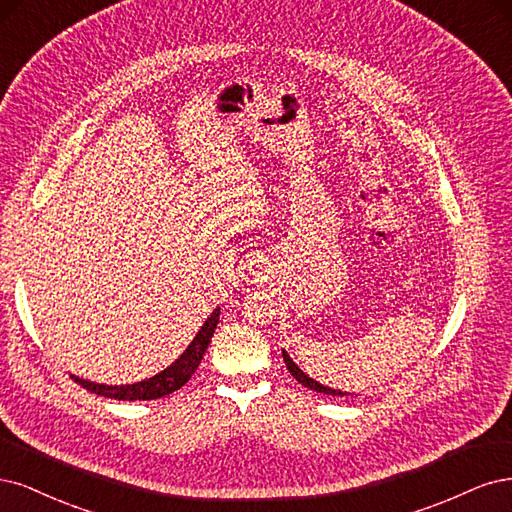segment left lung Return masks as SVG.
<instances>
[{
    "label": "left lung",
    "instance_id": "1",
    "mask_svg": "<svg viewBox=\"0 0 512 512\" xmlns=\"http://www.w3.org/2000/svg\"><path fill=\"white\" fill-rule=\"evenodd\" d=\"M283 359H285V364H287V370L291 372V376L295 378V381L298 383H302L304 387H308V389H312V391H317V393H327V395H353V393H346V391H340V389H332V387H325V385H321V383H317L315 378H310L306 372H302L300 370V366L295 364V361L289 357V353L283 349Z\"/></svg>",
    "mask_w": 512,
    "mask_h": 512
}]
</instances>
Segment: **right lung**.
<instances>
[{"mask_svg": "<svg viewBox=\"0 0 512 512\" xmlns=\"http://www.w3.org/2000/svg\"><path fill=\"white\" fill-rule=\"evenodd\" d=\"M219 315H221V308H214L212 315L206 319V323L202 325L200 332L195 334L191 344L183 351V355H180L176 361H172V364L166 370L157 372L151 378H144V381H140V383H134V385H100V383L85 381V378H78L74 374H72V378L78 385L85 387L87 391L104 395V398H112V400L134 402V400L163 398V395H170L176 389L183 387L189 381V378L195 374L197 366H200V361H202V357L208 349L214 329H217Z\"/></svg>", "mask_w": 512, "mask_h": 512, "instance_id": "add662e5", "label": "right lung"}]
</instances>
